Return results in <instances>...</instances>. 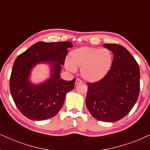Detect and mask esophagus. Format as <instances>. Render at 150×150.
<instances>
[{"label": "esophagus", "instance_id": "1", "mask_svg": "<svg viewBox=\"0 0 150 150\" xmlns=\"http://www.w3.org/2000/svg\"><path fill=\"white\" fill-rule=\"evenodd\" d=\"M83 83V81L79 79H77L76 81H75V84L76 85H78V84H79V83Z\"/></svg>", "mask_w": 150, "mask_h": 150}]
</instances>
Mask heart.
<instances>
[{"label":"heart","mask_w":150,"mask_h":150,"mask_svg":"<svg viewBox=\"0 0 150 150\" xmlns=\"http://www.w3.org/2000/svg\"><path fill=\"white\" fill-rule=\"evenodd\" d=\"M113 55L108 49L82 47L71 53V60L65 61V67L71 72L81 69V75L88 82L102 79L111 69Z\"/></svg>","instance_id":"obj_1"}]
</instances>
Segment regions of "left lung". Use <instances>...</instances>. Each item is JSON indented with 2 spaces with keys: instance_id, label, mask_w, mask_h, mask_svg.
I'll return each mask as SVG.
<instances>
[{
  "instance_id": "left-lung-1",
  "label": "left lung",
  "mask_w": 150,
  "mask_h": 150,
  "mask_svg": "<svg viewBox=\"0 0 150 150\" xmlns=\"http://www.w3.org/2000/svg\"><path fill=\"white\" fill-rule=\"evenodd\" d=\"M112 52L111 69L100 81L88 83L86 104L94 118L115 122L125 117L137 102L140 92V69L123 46L104 44Z\"/></svg>"
}]
</instances>
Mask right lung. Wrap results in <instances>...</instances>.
<instances>
[{"instance_id":"1","label":"right lung","mask_w":150,"mask_h":150,"mask_svg":"<svg viewBox=\"0 0 150 150\" xmlns=\"http://www.w3.org/2000/svg\"><path fill=\"white\" fill-rule=\"evenodd\" d=\"M71 42H38L16 57L9 79L10 93L21 112L33 121L51 119L58 113L67 93L74 88L76 79L60 78L62 65L71 48ZM51 66V77L35 85L29 81L31 70L39 63Z\"/></svg>"}]
</instances>
